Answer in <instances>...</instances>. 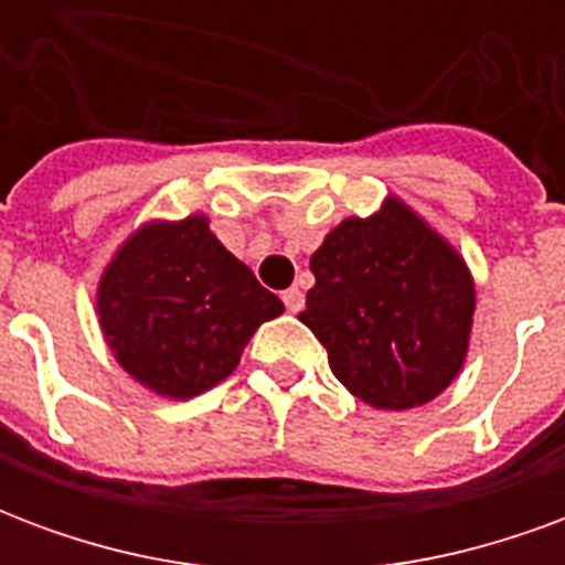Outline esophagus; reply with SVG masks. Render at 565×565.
Masks as SVG:
<instances>
[{"instance_id": "1", "label": "esophagus", "mask_w": 565, "mask_h": 565, "mask_svg": "<svg viewBox=\"0 0 565 565\" xmlns=\"http://www.w3.org/2000/svg\"><path fill=\"white\" fill-rule=\"evenodd\" d=\"M284 306H287V311H294V315H299L302 311V306H306V296H302V290L299 287H290V290H284Z\"/></svg>"}]
</instances>
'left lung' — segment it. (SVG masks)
<instances>
[{
	"mask_svg": "<svg viewBox=\"0 0 565 565\" xmlns=\"http://www.w3.org/2000/svg\"><path fill=\"white\" fill-rule=\"evenodd\" d=\"M299 320L356 399L405 412L436 399L466 363L475 281L466 259L412 205L387 196L344 217L311 254Z\"/></svg>",
	"mask_w": 565,
	"mask_h": 565,
	"instance_id": "8db88e82",
	"label": "left lung"
}]
</instances>
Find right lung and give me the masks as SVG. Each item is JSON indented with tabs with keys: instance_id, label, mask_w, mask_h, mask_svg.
<instances>
[{
	"instance_id": "1",
	"label": "right lung",
	"mask_w": 565,
	"mask_h": 565,
	"mask_svg": "<svg viewBox=\"0 0 565 565\" xmlns=\"http://www.w3.org/2000/svg\"><path fill=\"white\" fill-rule=\"evenodd\" d=\"M281 311V299L217 242L205 214L141 223L96 287L99 330L115 360L166 399H193L230 379L259 323Z\"/></svg>"
}]
</instances>
